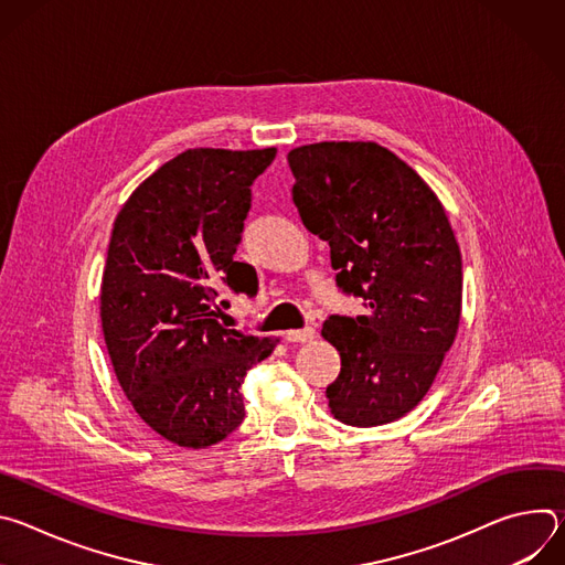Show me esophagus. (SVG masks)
Here are the masks:
<instances>
[{
    "label": "esophagus",
    "mask_w": 565,
    "mask_h": 565,
    "mask_svg": "<svg viewBox=\"0 0 565 565\" xmlns=\"http://www.w3.org/2000/svg\"><path fill=\"white\" fill-rule=\"evenodd\" d=\"M284 338H286V342H299V344H303V342H310V340L315 338V329H312V327H306V329H301V331H288Z\"/></svg>",
    "instance_id": "34e87169"
}]
</instances>
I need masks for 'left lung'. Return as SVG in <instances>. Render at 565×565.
<instances>
[{"label":"left lung","instance_id":"8db88e82","mask_svg":"<svg viewBox=\"0 0 565 565\" xmlns=\"http://www.w3.org/2000/svg\"><path fill=\"white\" fill-rule=\"evenodd\" d=\"M303 225L331 246L335 284L364 315H331L321 335L342 358L331 414L377 427L409 414L451 349L462 262L429 185L375 142H315L288 153Z\"/></svg>","mask_w":565,"mask_h":565}]
</instances>
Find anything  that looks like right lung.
Listing matches in <instances>:
<instances>
[{
    "mask_svg": "<svg viewBox=\"0 0 565 565\" xmlns=\"http://www.w3.org/2000/svg\"><path fill=\"white\" fill-rule=\"evenodd\" d=\"M275 156L188 149L140 183L114 223L100 290L107 351L136 414L179 447L216 445L244 423L241 382L279 342L225 329L214 310L223 286L257 295L255 268L234 255L250 188Z\"/></svg>",
    "mask_w": 565,
    "mask_h": 565,
    "instance_id": "1",
    "label": "right lung"
}]
</instances>
